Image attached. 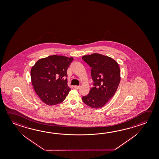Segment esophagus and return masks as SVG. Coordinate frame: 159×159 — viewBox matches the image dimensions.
<instances>
[{"instance_id":"obj_1","label":"esophagus","mask_w":159,"mask_h":159,"mask_svg":"<svg viewBox=\"0 0 159 159\" xmlns=\"http://www.w3.org/2000/svg\"><path fill=\"white\" fill-rule=\"evenodd\" d=\"M74 87V88L76 89H79L80 88V86H76V85H75Z\"/></svg>"}]
</instances>
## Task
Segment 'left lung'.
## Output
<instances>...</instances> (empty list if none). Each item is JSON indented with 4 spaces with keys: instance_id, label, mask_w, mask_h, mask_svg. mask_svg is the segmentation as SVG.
<instances>
[{
    "instance_id": "8db88e82",
    "label": "left lung",
    "mask_w": 159,
    "mask_h": 159,
    "mask_svg": "<svg viewBox=\"0 0 159 159\" xmlns=\"http://www.w3.org/2000/svg\"><path fill=\"white\" fill-rule=\"evenodd\" d=\"M89 65L94 81L89 93L84 96V103L92 108L103 107L114 96L120 80L119 65L108 56L93 53L82 57Z\"/></svg>"
}]
</instances>
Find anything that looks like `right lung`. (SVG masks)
<instances>
[{
  "label": "right lung",
  "instance_id": "add662e5",
  "mask_svg": "<svg viewBox=\"0 0 159 159\" xmlns=\"http://www.w3.org/2000/svg\"><path fill=\"white\" fill-rule=\"evenodd\" d=\"M73 59L54 55L39 59L31 68V83L43 103L54 106L65 99L71 89L67 70Z\"/></svg>",
  "mask_w": 159,
  "mask_h": 159
}]
</instances>
